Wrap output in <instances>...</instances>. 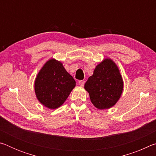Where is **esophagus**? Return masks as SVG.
<instances>
[{"label":"esophagus","mask_w":156,"mask_h":156,"mask_svg":"<svg viewBox=\"0 0 156 156\" xmlns=\"http://www.w3.org/2000/svg\"><path fill=\"white\" fill-rule=\"evenodd\" d=\"M78 84H80V86L83 87L84 84V80H79L78 81Z\"/></svg>","instance_id":"1"}]
</instances>
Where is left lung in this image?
Here are the masks:
<instances>
[{
    "label": "left lung",
    "mask_w": 156,
    "mask_h": 156,
    "mask_svg": "<svg viewBox=\"0 0 156 156\" xmlns=\"http://www.w3.org/2000/svg\"><path fill=\"white\" fill-rule=\"evenodd\" d=\"M84 89L98 109H109L115 105L122 93L123 80L113 60L107 58L98 65L84 84Z\"/></svg>",
    "instance_id": "left-lung-1"
}]
</instances>
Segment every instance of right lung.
<instances>
[{
  "instance_id": "1",
  "label": "right lung",
  "mask_w": 156,
  "mask_h": 156,
  "mask_svg": "<svg viewBox=\"0 0 156 156\" xmlns=\"http://www.w3.org/2000/svg\"><path fill=\"white\" fill-rule=\"evenodd\" d=\"M75 86L74 79L62 63L55 59L49 60L44 65L34 83L39 102L51 109L61 106Z\"/></svg>"
}]
</instances>
